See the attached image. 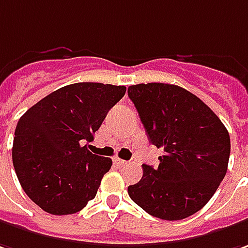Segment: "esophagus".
I'll return each instance as SVG.
<instances>
[{
	"label": "esophagus",
	"mask_w": 248,
	"mask_h": 248,
	"mask_svg": "<svg viewBox=\"0 0 248 248\" xmlns=\"http://www.w3.org/2000/svg\"><path fill=\"white\" fill-rule=\"evenodd\" d=\"M114 165L118 167H124L127 165V162L124 160V159H119V158H114Z\"/></svg>",
	"instance_id": "obj_1"
}]
</instances>
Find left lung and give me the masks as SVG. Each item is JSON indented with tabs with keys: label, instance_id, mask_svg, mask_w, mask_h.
<instances>
[{
	"label": "left lung",
	"instance_id": "obj_1",
	"mask_svg": "<svg viewBox=\"0 0 248 248\" xmlns=\"http://www.w3.org/2000/svg\"><path fill=\"white\" fill-rule=\"evenodd\" d=\"M127 93L150 142L163 151L156 169L142 165V178L127 188L130 199L160 219L192 216L225 177L229 133L201 98L177 85L139 83Z\"/></svg>",
	"mask_w": 248,
	"mask_h": 248
}]
</instances>
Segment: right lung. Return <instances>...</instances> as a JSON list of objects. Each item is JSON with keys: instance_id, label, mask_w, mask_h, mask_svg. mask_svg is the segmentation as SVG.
<instances>
[{"instance_id": "right-lung-1", "label": "right lung", "mask_w": 248, "mask_h": 248, "mask_svg": "<svg viewBox=\"0 0 248 248\" xmlns=\"http://www.w3.org/2000/svg\"><path fill=\"white\" fill-rule=\"evenodd\" d=\"M126 88L97 82L67 85L39 100L19 119L12 160L27 196L44 211L67 216L94 199L112 160L86 141L100 129Z\"/></svg>"}]
</instances>
